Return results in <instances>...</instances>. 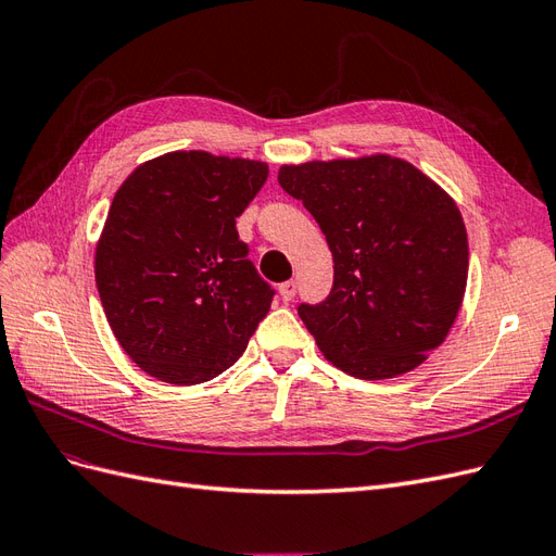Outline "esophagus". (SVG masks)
<instances>
[{
  "label": "esophagus",
  "instance_id": "esophagus-1",
  "mask_svg": "<svg viewBox=\"0 0 556 556\" xmlns=\"http://www.w3.org/2000/svg\"><path fill=\"white\" fill-rule=\"evenodd\" d=\"M278 292H280V299H282V301H292L294 294H296V282H294V280L282 282L280 288H278Z\"/></svg>",
  "mask_w": 556,
  "mask_h": 556
}]
</instances>
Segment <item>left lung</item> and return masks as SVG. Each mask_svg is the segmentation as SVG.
I'll return each instance as SVG.
<instances>
[{"label":"left lung","instance_id":"left-lung-1","mask_svg":"<svg viewBox=\"0 0 556 556\" xmlns=\"http://www.w3.org/2000/svg\"><path fill=\"white\" fill-rule=\"evenodd\" d=\"M280 188L299 199L333 255V288L299 317L348 376L413 371L462 308L468 239L452 197L406 160L371 155L285 164Z\"/></svg>","mask_w":556,"mask_h":556}]
</instances>
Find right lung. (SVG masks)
<instances>
[{
	"label": "right lung",
	"instance_id": "right-lung-1",
	"mask_svg": "<svg viewBox=\"0 0 556 556\" xmlns=\"http://www.w3.org/2000/svg\"><path fill=\"white\" fill-rule=\"evenodd\" d=\"M266 176L257 160L176 150L137 166L115 192L94 278L117 343L148 376H220L271 308L276 292L237 231Z\"/></svg>",
	"mask_w": 556,
	"mask_h": 556
}]
</instances>
